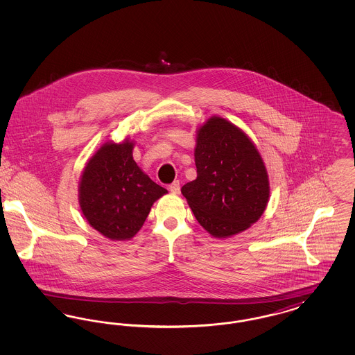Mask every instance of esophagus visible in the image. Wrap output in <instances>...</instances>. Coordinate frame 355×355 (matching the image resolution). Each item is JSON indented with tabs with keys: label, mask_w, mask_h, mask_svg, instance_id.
I'll return each instance as SVG.
<instances>
[{
	"label": "esophagus",
	"mask_w": 355,
	"mask_h": 355,
	"mask_svg": "<svg viewBox=\"0 0 355 355\" xmlns=\"http://www.w3.org/2000/svg\"><path fill=\"white\" fill-rule=\"evenodd\" d=\"M169 190L173 194H178L181 190V184L180 181H174L171 185H169Z\"/></svg>",
	"instance_id": "34e87169"
}]
</instances>
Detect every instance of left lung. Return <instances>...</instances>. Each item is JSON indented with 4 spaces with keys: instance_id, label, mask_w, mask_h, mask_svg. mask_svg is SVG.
<instances>
[{
    "instance_id": "left-lung-1",
    "label": "left lung",
    "mask_w": 355,
    "mask_h": 355,
    "mask_svg": "<svg viewBox=\"0 0 355 355\" xmlns=\"http://www.w3.org/2000/svg\"><path fill=\"white\" fill-rule=\"evenodd\" d=\"M197 178L182 186L194 217L216 238L234 236L261 218L269 178L252 139L232 122L211 117L198 129Z\"/></svg>"
}]
</instances>
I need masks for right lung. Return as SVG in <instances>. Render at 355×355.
Masks as SVG:
<instances>
[{
	"label": "right lung",
	"instance_id": "add662e5",
	"mask_svg": "<svg viewBox=\"0 0 355 355\" xmlns=\"http://www.w3.org/2000/svg\"><path fill=\"white\" fill-rule=\"evenodd\" d=\"M133 142H107L85 166L80 206L85 218L102 236L125 241L137 234L153 203L168 193L138 168Z\"/></svg>",
	"mask_w": 355,
	"mask_h": 355
}]
</instances>
